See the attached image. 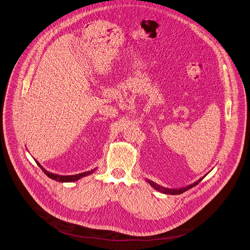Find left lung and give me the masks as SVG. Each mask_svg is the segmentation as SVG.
<instances>
[{"instance_id":"1","label":"left lung","mask_w":250,"mask_h":250,"mask_svg":"<svg viewBox=\"0 0 250 250\" xmlns=\"http://www.w3.org/2000/svg\"><path fill=\"white\" fill-rule=\"evenodd\" d=\"M207 175H205L204 177H202L201 179H199L198 181H196V182H194L193 184L191 185H189V186H187V187H185V188H164V187H161L160 185H158V184H156V183H154L152 181H150V180H146V182L153 188L154 189H156V190H158L159 192L161 193H165V194H168V195H179V194H182V193L185 192V191H187V190H188V189H190L191 188L193 187H195V186H197L205 177H206Z\"/></svg>"}]
</instances>
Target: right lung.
<instances>
[{"instance_id":"add662e5","label":"right lung","mask_w":250,"mask_h":250,"mask_svg":"<svg viewBox=\"0 0 250 250\" xmlns=\"http://www.w3.org/2000/svg\"><path fill=\"white\" fill-rule=\"evenodd\" d=\"M35 162L37 163V165L40 167V168L44 172V174H45L46 176H48V177H49L50 179H52V180H55V181L61 182V183H71V182H75V181H78V180H80V179H82V178H83V177H85V176H88V175L95 172V170H96V168H94V169H92V170H90V171H85V172L75 174V175H59V174H54V173L47 171L46 169H44L43 167H42V166L40 165V163L37 162L36 160H35Z\"/></svg>"}]
</instances>
